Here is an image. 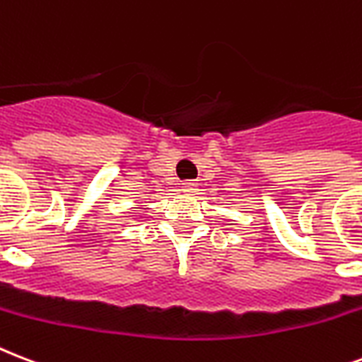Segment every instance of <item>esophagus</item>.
Segmentation results:
<instances>
[{"label": "esophagus", "instance_id": "esophagus-1", "mask_svg": "<svg viewBox=\"0 0 362 362\" xmlns=\"http://www.w3.org/2000/svg\"><path fill=\"white\" fill-rule=\"evenodd\" d=\"M197 182H193V180H189V182H184V184H182V192H186V193H195V189H197Z\"/></svg>", "mask_w": 362, "mask_h": 362}]
</instances>
